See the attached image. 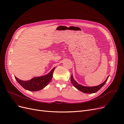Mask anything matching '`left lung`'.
Wrapping results in <instances>:
<instances>
[{
    "instance_id": "8db88e82",
    "label": "left lung",
    "mask_w": 124,
    "mask_h": 124,
    "mask_svg": "<svg viewBox=\"0 0 124 124\" xmlns=\"http://www.w3.org/2000/svg\"><path fill=\"white\" fill-rule=\"evenodd\" d=\"M109 76L107 77V78H106V80L105 81L102 83L101 84L97 85V86H94V87H85V86H83L81 85H80L79 84H78L75 80L74 79L73 77L72 76V74H71V82L72 84V85H73L74 87L75 88H76L77 89H78V90H79L81 92L85 93H89V94H92V93H96L104 85V84H105V83L106 82V81L107 80V79H108Z\"/></svg>"
}]
</instances>
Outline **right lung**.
<instances>
[{
	"mask_svg": "<svg viewBox=\"0 0 124 124\" xmlns=\"http://www.w3.org/2000/svg\"><path fill=\"white\" fill-rule=\"evenodd\" d=\"M55 67L53 68L52 70L47 74L44 76L34 77L29 80H22L15 77L18 83L25 89L30 91H39L49 84L53 78V74Z\"/></svg>",
	"mask_w": 124,
	"mask_h": 124,
	"instance_id": "obj_1",
	"label": "right lung"
}]
</instances>
